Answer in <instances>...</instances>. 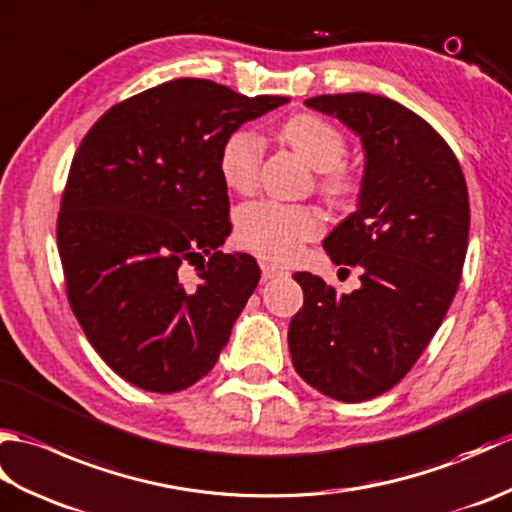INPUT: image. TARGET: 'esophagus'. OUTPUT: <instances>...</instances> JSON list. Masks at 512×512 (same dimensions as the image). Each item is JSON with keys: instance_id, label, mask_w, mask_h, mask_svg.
<instances>
[{"instance_id": "1", "label": "esophagus", "mask_w": 512, "mask_h": 512, "mask_svg": "<svg viewBox=\"0 0 512 512\" xmlns=\"http://www.w3.org/2000/svg\"><path fill=\"white\" fill-rule=\"evenodd\" d=\"M281 275H286L284 268H277V266H270V264H262V279H264V281L281 277Z\"/></svg>"}]
</instances>
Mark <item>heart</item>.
I'll return each mask as SVG.
<instances>
[{
	"label": "heart",
	"instance_id": "b5f03b06",
	"mask_svg": "<svg viewBox=\"0 0 512 512\" xmlns=\"http://www.w3.org/2000/svg\"><path fill=\"white\" fill-rule=\"evenodd\" d=\"M279 136L312 165L319 176V193L334 206H352L361 193L363 180L347 167V138L328 118L299 112L279 125ZM264 160V143L250 129H235L224 138L217 156L222 180L237 193L257 187ZM323 231V222L312 206L279 202L246 204L237 215V242L266 262H288L308 239Z\"/></svg>",
	"mask_w": 512,
	"mask_h": 512
}]
</instances>
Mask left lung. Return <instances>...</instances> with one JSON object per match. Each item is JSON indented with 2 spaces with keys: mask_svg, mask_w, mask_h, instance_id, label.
<instances>
[{
  "mask_svg": "<svg viewBox=\"0 0 512 512\" xmlns=\"http://www.w3.org/2000/svg\"><path fill=\"white\" fill-rule=\"evenodd\" d=\"M306 105L339 118L365 149L358 211L323 242L336 266L361 268V288L339 295L317 275H292L303 308L288 345L310 387L363 402L400 383L438 332L469 246V191L447 140L405 105L367 92Z\"/></svg>",
  "mask_w": 512,
  "mask_h": 512,
  "instance_id": "1",
  "label": "left lung"
}]
</instances>
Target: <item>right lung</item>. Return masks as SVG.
<instances>
[{
    "label": "right lung",
    "mask_w": 512,
    "mask_h": 512,
    "mask_svg": "<svg viewBox=\"0 0 512 512\" xmlns=\"http://www.w3.org/2000/svg\"><path fill=\"white\" fill-rule=\"evenodd\" d=\"M288 103L173 79L110 107L81 140L57 244L70 308L118 376L173 394L213 369L259 266L231 233L217 156L239 125ZM195 265L199 286L180 267Z\"/></svg>",
    "instance_id": "1"
}]
</instances>
